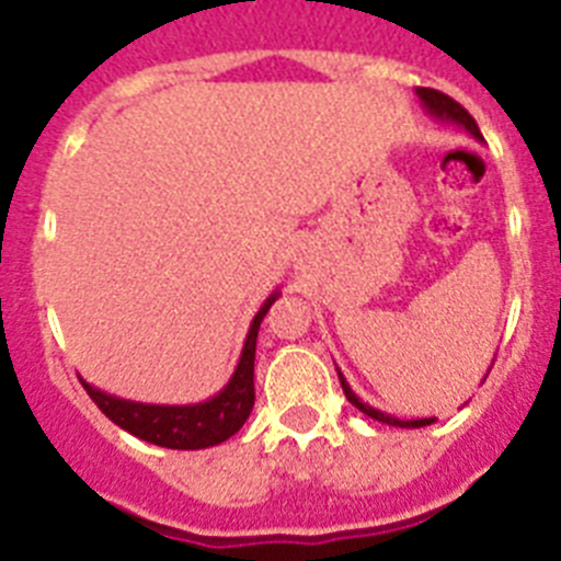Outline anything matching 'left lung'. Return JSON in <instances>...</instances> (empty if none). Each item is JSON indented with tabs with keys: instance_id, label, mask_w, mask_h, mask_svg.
<instances>
[{
	"instance_id": "obj_1",
	"label": "left lung",
	"mask_w": 561,
	"mask_h": 561,
	"mask_svg": "<svg viewBox=\"0 0 561 561\" xmlns=\"http://www.w3.org/2000/svg\"><path fill=\"white\" fill-rule=\"evenodd\" d=\"M415 95H419L421 106L427 108L430 117H435V121L440 123H453V126H460L463 131H469L474 137V140H483V134H480L478 123H474V117L469 112H466L463 106H460L458 101H453L449 95H444V92H438V89H427V87H419L415 89ZM336 374H340V381H342V390H345V399L354 404L359 413L370 415L374 421H381V424H390V427H401V430H419V427H427V424H433V419H396V415L390 413H381V410L370 408L368 401H362L359 396L351 390V385L345 381V376H342V370L336 368ZM489 376V374H485Z\"/></svg>"
}]
</instances>
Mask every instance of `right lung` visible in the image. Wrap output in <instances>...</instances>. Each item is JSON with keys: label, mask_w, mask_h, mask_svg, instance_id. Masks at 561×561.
I'll list each match as a JSON object with an SVG mask.
<instances>
[{"label": "right lung", "mask_w": 561, "mask_h": 561, "mask_svg": "<svg viewBox=\"0 0 561 561\" xmlns=\"http://www.w3.org/2000/svg\"><path fill=\"white\" fill-rule=\"evenodd\" d=\"M277 297H280V289L272 291L261 304V309L255 311L230 381L210 399L196 401V404H146V401L121 399V396H112L106 390H98L87 379H81L83 388H87V393L92 396L98 408L106 413V419H112L117 427L137 435L140 440L165 449L216 447L230 435H236L238 430L244 427V421L250 419L252 404H255V381H252V376H255L257 329H261L266 311H270Z\"/></svg>", "instance_id": "obj_1"}]
</instances>
